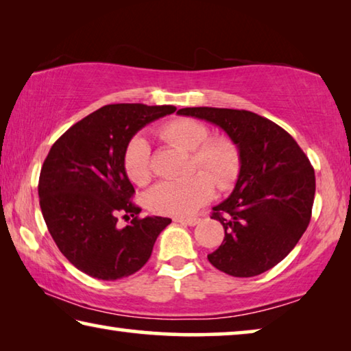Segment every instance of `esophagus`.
Listing matches in <instances>:
<instances>
[{
    "label": "esophagus",
    "instance_id": "esophagus-1",
    "mask_svg": "<svg viewBox=\"0 0 351 351\" xmlns=\"http://www.w3.org/2000/svg\"><path fill=\"white\" fill-rule=\"evenodd\" d=\"M173 221L181 223V224H187V226H195L198 224L201 219L199 218H182V217H175Z\"/></svg>",
    "mask_w": 351,
    "mask_h": 351
}]
</instances>
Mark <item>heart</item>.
Instances as JSON below:
<instances>
[{
	"mask_svg": "<svg viewBox=\"0 0 351 351\" xmlns=\"http://www.w3.org/2000/svg\"><path fill=\"white\" fill-rule=\"evenodd\" d=\"M158 134L182 150L190 152L189 171H201L182 181H164L147 193V207L159 215H190L206 204L218 190H228L240 171L239 148L226 136H210L209 128L189 117L173 119L159 127ZM123 169L130 181L145 186L152 180L150 145L144 138L128 142Z\"/></svg>",
	"mask_w": 351,
	"mask_h": 351,
	"instance_id": "obj_1",
	"label": "heart"
}]
</instances>
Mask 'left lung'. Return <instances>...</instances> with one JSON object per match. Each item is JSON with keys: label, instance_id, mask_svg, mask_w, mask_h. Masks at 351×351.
Instances as JSON below:
<instances>
[{"label": "left lung", "instance_id": "left-lung-1", "mask_svg": "<svg viewBox=\"0 0 351 351\" xmlns=\"http://www.w3.org/2000/svg\"><path fill=\"white\" fill-rule=\"evenodd\" d=\"M178 114L215 123L240 153L234 192L210 217L223 224L224 240L207 258L234 277L274 268L310 224L316 192L310 159L288 132L252 111L195 106Z\"/></svg>", "mask_w": 351, "mask_h": 351}]
</instances>
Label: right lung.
I'll use <instances>...</instances> for the list:
<instances>
[{"label": "right lung", "mask_w": 351, "mask_h": 351, "mask_svg": "<svg viewBox=\"0 0 351 351\" xmlns=\"http://www.w3.org/2000/svg\"><path fill=\"white\" fill-rule=\"evenodd\" d=\"M175 111L171 105H105L51 147L40 171L41 213L57 247L79 271L99 280H119L150 258L171 219L139 218L123 152L142 127ZM119 215L134 219L119 230Z\"/></svg>", "instance_id": "right-lung-1"}]
</instances>
